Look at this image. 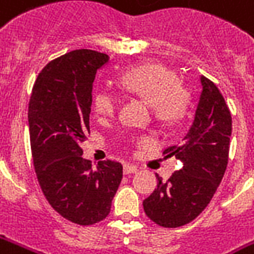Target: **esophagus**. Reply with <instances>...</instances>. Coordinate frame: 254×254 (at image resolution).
<instances>
[{
  "mask_svg": "<svg viewBox=\"0 0 254 254\" xmlns=\"http://www.w3.org/2000/svg\"><path fill=\"white\" fill-rule=\"evenodd\" d=\"M136 172H137V168L134 165H124V173L125 175H130V173H136Z\"/></svg>",
  "mask_w": 254,
  "mask_h": 254,
  "instance_id": "esophagus-1",
  "label": "esophagus"
}]
</instances>
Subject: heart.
I'll list each match as a JSON object with an SVG mask.
<instances>
[{"label": "heart", "mask_w": 254, "mask_h": 254, "mask_svg": "<svg viewBox=\"0 0 254 254\" xmlns=\"http://www.w3.org/2000/svg\"><path fill=\"white\" fill-rule=\"evenodd\" d=\"M120 85L127 93L151 104L159 121L173 124L182 118L187 109V93L179 82L176 72L158 63L139 65L127 70L120 78ZM120 104V97L113 90L97 89L93 96V109L103 118L113 117Z\"/></svg>", "instance_id": "heart-1"}]
</instances>
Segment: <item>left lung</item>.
I'll return each mask as SVG.
<instances>
[{
	"label": "left lung",
	"instance_id": "left-lung-1",
	"mask_svg": "<svg viewBox=\"0 0 254 254\" xmlns=\"http://www.w3.org/2000/svg\"><path fill=\"white\" fill-rule=\"evenodd\" d=\"M202 92L194 122L177 145L168 147L166 157L183 162L168 182L158 177V186L143 201L145 214L158 226L176 228L189 224L209 205L228 164L231 113L217 86L201 77Z\"/></svg>",
	"mask_w": 254,
	"mask_h": 254
}]
</instances>
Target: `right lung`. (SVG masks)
Listing matches in <instances>:
<instances>
[{
    "instance_id": "right-lung-1",
    "label": "right lung",
    "mask_w": 254,
    "mask_h": 254,
    "mask_svg": "<svg viewBox=\"0 0 254 254\" xmlns=\"http://www.w3.org/2000/svg\"><path fill=\"white\" fill-rule=\"evenodd\" d=\"M109 55L77 49L48 63L28 103V129L35 173L51 206L79 226L106 219L122 180V165L93 168L81 157L90 132L93 81Z\"/></svg>"
}]
</instances>
